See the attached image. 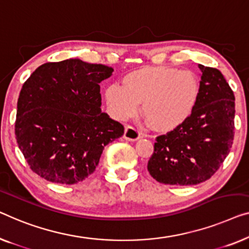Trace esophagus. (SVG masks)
<instances>
[{
	"label": "esophagus",
	"instance_id": "esophagus-1",
	"mask_svg": "<svg viewBox=\"0 0 249 249\" xmlns=\"http://www.w3.org/2000/svg\"><path fill=\"white\" fill-rule=\"evenodd\" d=\"M124 138L127 140H130V142H136L140 138V132L137 130L135 127H131V125H128L124 129Z\"/></svg>",
	"mask_w": 249,
	"mask_h": 249
}]
</instances>
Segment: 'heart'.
Instances as JSON below:
<instances>
[{"label": "heart", "instance_id": "1", "mask_svg": "<svg viewBox=\"0 0 249 249\" xmlns=\"http://www.w3.org/2000/svg\"><path fill=\"white\" fill-rule=\"evenodd\" d=\"M124 88L111 85L106 100L111 113L127 119L138 111L160 132H169L182 125L196 109L200 83L191 71L174 67H143L130 71L122 80Z\"/></svg>", "mask_w": 249, "mask_h": 249}]
</instances>
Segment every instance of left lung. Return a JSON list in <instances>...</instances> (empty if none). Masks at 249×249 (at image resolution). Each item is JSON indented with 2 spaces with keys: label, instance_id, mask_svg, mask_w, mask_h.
Wrapping results in <instances>:
<instances>
[{
  "label": "left lung",
  "instance_id": "8db88e82",
  "mask_svg": "<svg viewBox=\"0 0 249 249\" xmlns=\"http://www.w3.org/2000/svg\"><path fill=\"white\" fill-rule=\"evenodd\" d=\"M200 96L190 118L158 136L148 160L149 174L169 185L207 181L228 156L235 136V95L221 71L199 65Z\"/></svg>",
  "mask_w": 249,
  "mask_h": 249
}]
</instances>
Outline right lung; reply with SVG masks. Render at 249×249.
Here are the masks:
<instances>
[{"mask_svg":"<svg viewBox=\"0 0 249 249\" xmlns=\"http://www.w3.org/2000/svg\"><path fill=\"white\" fill-rule=\"evenodd\" d=\"M113 68L66 59L39 66L18 99L16 139L32 172L53 183L76 184L91 175L120 122L101 112L100 83Z\"/></svg>","mask_w":249,"mask_h":249,"instance_id":"1","label":"right lung"}]
</instances>
